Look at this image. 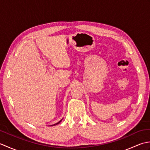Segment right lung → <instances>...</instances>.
Masks as SVG:
<instances>
[{
  "instance_id": "1",
  "label": "right lung",
  "mask_w": 150,
  "mask_h": 150,
  "mask_svg": "<svg viewBox=\"0 0 150 150\" xmlns=\"http://www.w3.org/2000/svg\"><path fill=\"white\" fill-rule=\"evenodd\" d=\"M62 119L60 120L59 121V122H57V123H56V124H53V125H50V126H55V125H57V124H59L60 122H61V121L62 120Z\"/></svg>"
}]
</instances>
